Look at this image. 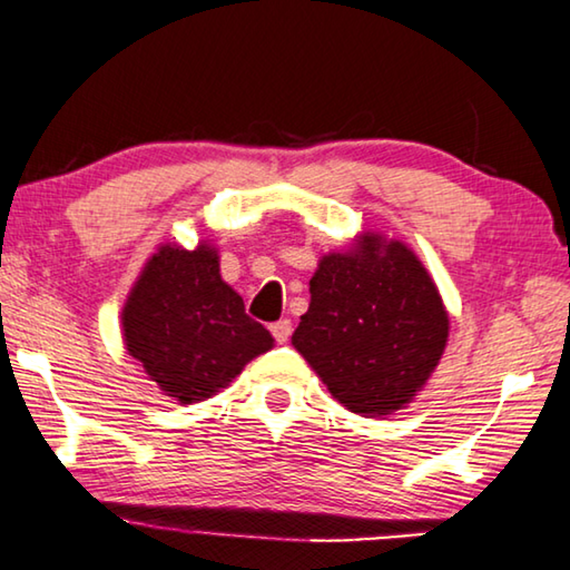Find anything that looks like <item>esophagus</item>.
Wrapping results in <instances>:
<instances>
[{
    "mask_svg": "<svg viewBox=\"0 0 570 570\" xmlns=\"http://www.w3.org/2000/svg\"><path fill=\"white\" fill-rule=\"evenodd\" d=\"M272 334H274V338L278 341V344H286L288 336H292V321H288V318L276 321V324L272 326Z\"/></svg>",
    "mask_w": 570,
    "mask_h": 570,
    "instance_id": "34e87169",
    "label": "esophagus"
}]
</instances>
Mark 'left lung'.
<instances>
[{"label":"left lung","instance_id":"1","mask_svg":"<svg viewBox=\"0 0 570 570\" xmlns=\"http://www.w3.org/2000/svg\"><path fill=\"white\" fill-rule=\"evenodd\" d=\"M308 292L292 344L331 396L366 419L406 409L436 371L451 328L416 252L361 232L348 249L318 258Z\"/></svg>","mask_w":570,"mask_h":570}]
</instances>
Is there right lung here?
<instances>
[{
	"instance_id": "1",
	"label": "right lung",
	"mask_w": 570,
	"mask_h": 570,
	"mask_svg": "<svg viewBox=\"0 0 570 570\" xmlns=\"http://www.w3.org/2000/svg\"><path fill=\"white\" fill-rule=\"evenodd\" d=\"M121 338L164 396L206 401L256 356L274 348L268 331L219 274V252L161 244L144 264L121 308Z\"/></svg>"
}]
</instances>
